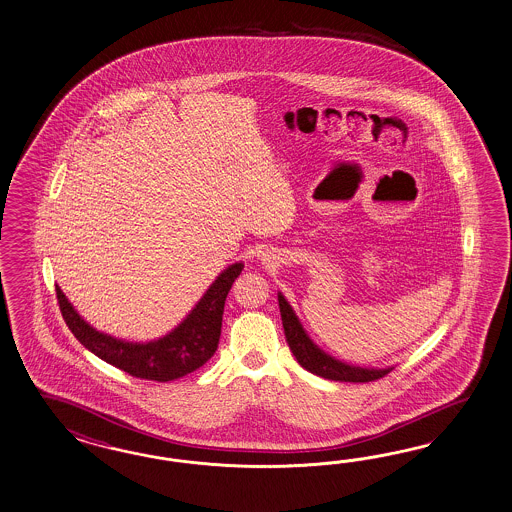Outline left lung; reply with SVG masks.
I'll use <instances>...</instances> for the list:
<instances>
[{"instance_id": "obj_1", "label": "left lung", "mask_w": 512, "mask_h": 512, "mask_svg": "<svg viewBox=\"0 0 512 512\" xmlns=\"http://www.w3.org/2000/svg\"><path fill=\"white\" fill-rule=\"evenodd\" d=\"M278 300L287 343L298 360V364L302 368H306L308 372L325 377V379H332V381H345V383H368V381L381 379L390 372V368L388 370L355 368V366H347L343 362H338L336 358L328 357L306 336L304 328L296 319L295 311L291 310V306L287 304L283 295H279Z\"/></svg>"}]
</instances>
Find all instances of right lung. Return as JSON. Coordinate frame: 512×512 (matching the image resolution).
<instances>
[{"instance_id":"obj_1","label":"right lung","mask_w":512,"mask_h":512,"mask_svg":"<svg viewBox=\"0 0 512 512\" xmlns=\"http://www.w3.org/2000/svg\"><path fill=\"white\" fill-rule=\"evenodd\" d=\"M242 268V263L229 266L212 283V287L202 296L201 302L187 315L182 325L174 328L165 338L150 343H129L101 334L78 315L60 287H56V296L63 321L75 334V338L86 349H90L95 357L133 377L167 383L199 370L202 364L214 357L221 336L225 298Z\"/></svg>"}]
</instances>
